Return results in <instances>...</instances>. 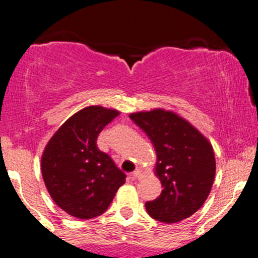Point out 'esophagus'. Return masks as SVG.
<instances>
[{
    "instance_id": "1",
    "label": "esophagus",
    "mask_w": 258,
    "mask_h": 258,
    "mask_svg": "<svg viewBox=\"0 0 258 258\" xmlns=\"http://www.w3.org/2000/svg\"><path fill=\"white\" fill-rule=\"evenodd\" d=\"M144 176H146L144 171L139 170V168H136L135 172H133V177H135V178H137V179H142Z\"/></svg>"
}]
</instances>
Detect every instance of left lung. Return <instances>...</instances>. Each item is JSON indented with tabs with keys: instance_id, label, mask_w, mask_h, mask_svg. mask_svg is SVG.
<instances>
[{
	"instance_id": "1",
	"label": "left lung",
	"mask_w": 258,
	"mask_h": 258,
	"mask_svg": "<svg viewBox=\"0 0 258 258\" xmlns=\"http://www.w3.org/2000/svg\"><path fill=\"white\" fill-rule=\"evenodd\" d=\"M130 119L142 130L156 152V174L162 191L148 201L156 221L176 223L195 214L209 197L216 173L212 146L188 121L171 111L136 112Z\"/></svg>"
}]
</instances>
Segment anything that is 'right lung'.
<instances>
[{
    "label": "right lung",
    "instance_id": "add662e5",
    "mask_svg": "<svg viewBox=\"0 0 258 258\" xmlns=\"http://www.w3.org/2000/svg\"><path fill=\"white\" fill-rule=\"evenodd\" d=\"M119 111L102 106L82 109L54 133L44 149L41 171L54 203L81 220L106 211L126 174L97 148L102 130Z\"/></svg>",
    "mask_w": 258,
    "mask_h": 258
}]
</instances>
